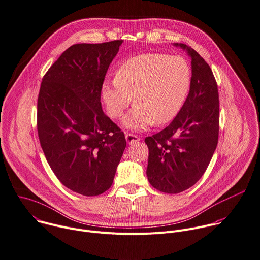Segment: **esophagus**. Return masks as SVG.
Instances as JSON below:
<instances>
[{"label": "esophagus", "instance_id": "1", "mask_svg": "<svg viewBox=\"0 0 260 260\" xmlns=\"http://www.w3.org/2000/svg\"><path fill=\"white\" fill-rule=\"evenodd\" d=\"M125 139H126V142L128 144H132V143L140 141V137L137 136V135H133V134H126L125 135Z\"/></svg>", "mask_w": 260, "mask_h": 260}]
</instances>
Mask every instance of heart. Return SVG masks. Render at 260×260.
I'll list each match as a JSON object with an SVG mask.
<instances>
[{
    "instance_id": "obj_1",
    "label": "heart",
    "mask_w": 260,
    "mask_h": 260,
    "mask_svg": "<svg viewBox=\"0 0 260 260\" xmlns=\"http://www.w3.org/2000/svg\"><path fill=\"white\" fill-rule=\"evenodd\" d=\"M191 69L181 56L142 54L122 62L114 78L104 80L101 98L108 115L118 118L133 102L122 123L144 129L170 121L182 108L190 89Z\"/></svg>"
}]
</instances>
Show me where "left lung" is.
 Returning <instances> with one entry per match:
<instances>
[{
  "mask_svg": "<svg viewBox=\"0 0 260 260\" xmlns=\"http://www.w3.org/2000/svg\"><path fill=\"white\" fill-rule=\"evenodd\" d=\"M189 95L175 119L145 142L149 149L147 177L152 187L178 194L194 186L204 175L218 142L219 100L217 83L206 61L191 47Z\"/></svg>",
  "mask_w": 260,
  "mask_h": 260,
  "instance_id": "obj_1",
  "label": "left lung"
}]
</instances>
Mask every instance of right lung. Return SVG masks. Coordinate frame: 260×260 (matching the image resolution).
<instances>
[{
  "mask_svg": "<svg viewBox=\"0 0 260 260\" xmlns=\"http://www.w3.org/2000/svg\"><path fill=\"white\" fill-rule=\"evenodd\" d=\"M122 40L69 47L44 75L38 98V134L57 179L71 191L97 196L113 183L126 146L104 114L101 88Z\"/></svg>",
  "mask_w": 260,
  "mask_h": 260,
  "instance_id": "right-lung-1",
  "label": "right lung"
}]
</instances>
